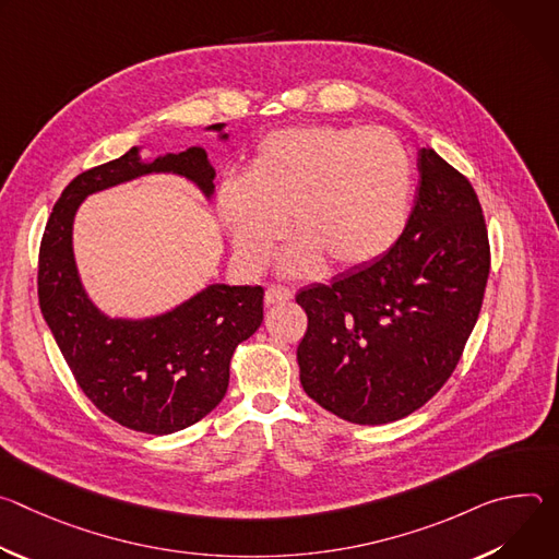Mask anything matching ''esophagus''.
Listing matches in <instances>:
<instances>
[{
  "label": "esophagus",
  "mask_w": 559,
  "mask_h": 559,
  "mask_svg": "<svg viewBox=\"0 0 559 559\" xmlns=\"http://www.w3.org/2000/svg\"><path fill=\"white\" fill-rule=\"evenodd\" d=\"M292 298V292L287 287H278V285H272L265 289V302L267 305H278V302H287Z\"/></svg>",
  "instance_id": "1"
}]
</instances>
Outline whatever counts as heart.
I'll return each instance as SVG.
<instances>
[{
  "label": "heart",
  "instance_id": "b5f03b06",
  "mask_svg": "<svg viewBox=\"0 0 559 559\" xmlns=\"http://www.w3.org/2000/svg\"><path fill=\"white\" fill-rule=\"evenodd\" d=\"M414 164L384 128L305 126L267 134L246 177H227L216 210L246 272H261L287 227L294 234L281 270L311 276L380 261L409 223Z\"/></svg>",
  "mask_w": 559,
  "mask_h": 559
}]
</instances>
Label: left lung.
<instances>
[{
	"label": "left lung",
	"instance_id": "obj_1",
	"mask_svg": "<svg viewBox=\"0 0 559 559\" xmlns=\"http://www.w3.org/2000/svg\"><path fill=\"white\" fill-rule=\"evenodd\" d=\"M409 223L380 261L298 292L307 332L300 384L323 409L384 425L420 409L453 373L491 267L473 186L433 147L418 150Z\"/></svg>",
	"mask_w": 559,
	"mask_h": 559
}]
</instances>
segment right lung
<instances>
[{
  "label": "right lung",
  "instance_id": "right-lung-1",
  "mask_svg": "<svg viewBox=\"0 0 559 559\" xmlns=\"http://www.w3.org/2000/svg\"><path fill=\"white\" fill-rule=\"evenodd\" d=\"M227 141L225 123L205 128ZM147 175H177L212 201L216 170L192 145L143 162L141 147L74 177L55 203L39 248L37 294L76 384L115 423L143 433H175L207 416L227 391L238 343L263 323L261 285L212 283L181 305L147 318L110 316L79 276L72 225L86 197Z\"/></svg>",
  "mask_w": 559,
  "mask_h": 559
}]
</instances>
